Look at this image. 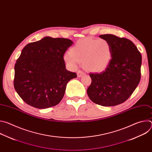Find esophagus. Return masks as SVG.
Listing matches in <instances>:
<instances>
[{
	"instance_id": "1",
	"label": "esophagus",
	"mask_w": 152,
	"mask_h": 152,
	"mask_svg": "<svg viewBox=\"0 0 152 152\" xmlns=\"http://www.w3.org/2000/svg\"><path fill=\"white\" fill-rule=\"evenodd\" d=\"M84 74H85V73L83 71H82V70H79L77 72V76L78 77H81Z\"/></svg>"
}]
</instances>
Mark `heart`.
<instances>
[{
  "label": "heart",
  "instance_id": "obj_1",
  "mask_svg": "<svg viewBox=\"0 0 152 152\" xmlns=\"http://www.w3.org/2000/svg\"><path fill=\"white\" fill-rule=\"evenodd\" d=\"M111 58L112 47L109 41L90 37L77 41L64 57L72 67H76L79 62H82L85 68L94 72L106 67Z\"/></svg>",
  "mask_w": 152,
  "mask_h": 152
}]
</instances>
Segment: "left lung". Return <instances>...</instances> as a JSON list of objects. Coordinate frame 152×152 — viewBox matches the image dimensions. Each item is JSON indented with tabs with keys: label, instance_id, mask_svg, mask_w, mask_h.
Masks as SVG:
<instances>
[{
	"label": "left lung",
	"instance_id": "1",
	"mask_svg": "<svg viewBox=\"0 0 152 152\" xmlns=\"http://www.w3.org/2000/svg\"><path fill=\"white\" fill-rule=\"evenodd\" d=\"M109 41L112 58L105 70L90 73L91 83L87 89L91 100L103 106L120 104L132 95L141 79L142 56L130 39L112 34L99 36Z\"/></svg>",
	"mask_w": 152,
	"mask_h": 152
}]
</instances>
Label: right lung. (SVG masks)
Masks as SVG:
<instances>
[{
	"instance_id": "obj_1",
	"label": "right lung",
	"mask_w": 152,
	"mask_h": 152,
	"mask_svg": "<svg viewBox=\"0 0 152 152\" xmlns=\"http://www.w3.org/2000/svg\"><path fill=\"white\" fill-rule=\"evenodd\" d=\"M72 44L67 38L46 37L23 49L14 66V86L25 103L45 109L61 101L67 83L77 77L66 69L64 59Z\"/></svg>"
}]
</instances>
